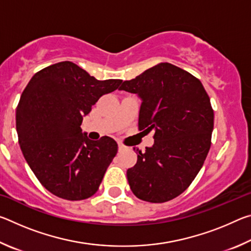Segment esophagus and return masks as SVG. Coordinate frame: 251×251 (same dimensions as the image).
Masks as SVG:
<instances>
[{
    "label": "esophagus",
    "instance_id": "obj_1",
    "mask_svg": "<svg viewBox=\"0 0 251 251\" xmlns=\"http://www.w3.org/2000/svg\"><path fill=\"white\" fill-rule=\"evenodd\" d=\"M125 150H126V146L123 145L122 143H118V151H125Z\"/></svg>",
    "mask_w": 251,
    "mask_h": 251
}]
</instances>
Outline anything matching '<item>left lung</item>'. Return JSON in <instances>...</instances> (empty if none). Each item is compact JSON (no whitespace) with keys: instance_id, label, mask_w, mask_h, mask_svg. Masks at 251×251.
<instances>
[{"instance_id":"obj_1","label":"left lung","mask_w":251,"mask_h":251,"mask_svg":"<svg viewBox=\"0 0 251 251\" xmlns=\"http://www.w3.org/2000/svg\"><path fill=\"white\" fill-rule=\"evenodd\" d=\"M118 90L141 97L138 129L155 131L154 145L137 150V163L127 169L131 192L148 202L172 201L192 184L209 151V96L201 80L171 63L151 67Z\"/></svg>"}]
</instances>
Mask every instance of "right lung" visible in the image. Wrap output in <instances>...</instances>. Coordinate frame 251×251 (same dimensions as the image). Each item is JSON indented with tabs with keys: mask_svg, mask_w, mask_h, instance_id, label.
Instances as JSON below:
<instances>
[{
	"mask_svg": "<svg viewBox=\"0 0 251 251\" xmlns=\"http://www.w3.org/2000/svg\"><path fill=\"white\" fill-rule=\"evenodd\" d=\"M122 79L99 80L65 61L34 74L16 107L21 151L34 175L50 193L66 201L94 195L117 154L108 136L91 141L82 133L83 117Z\"/></svg>",
	"mask_w": 251,
	"mask_h": 251,
	"instance_id": "1",
	"label": "right lung"
}]
</instances>
